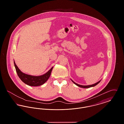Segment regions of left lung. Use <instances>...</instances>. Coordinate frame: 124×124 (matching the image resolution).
<instances>
[{"label":"left lung","mask_w":124,"mask_h":124,"mask_svg":"<svg viewBox=\"0 0 124 124\" xmlns=\"http://www.w3.org/2000/svg\"><path fill=\"white\" fill-rule=\"evenodd\" d=\"M71 81H72L76 85H77V86H79V87H82V88H90V87H93V86H94L95 85H98L99 83L100 82L101 80L99 81V82H98L96 83H95L94 84H93V85H78V84L77 83L74 82L73 81H72V80H71Z\"/></svg>","instance_id":"obj_1"}]
</instances>
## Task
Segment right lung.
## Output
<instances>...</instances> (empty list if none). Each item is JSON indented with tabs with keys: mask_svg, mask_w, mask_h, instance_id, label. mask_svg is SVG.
I'll list each match as a JSON object with an SVG mask.
<instances>
[{
	"mask_svg": "<svg viewBox=\"0 0 124 124\" xmlns=\"http://www.w3.org/2000/svg\"><path fill=\"white\" fill-rule=\"evenodd\" d=\"M14 64L18 76L20 78V79L25 84L31 86H37L44 84L50 76L51 72L53 68V67L49 71L43 75L39 76H34L23 73L19 69L14 61Z\"/></svg>",
	"mask_w": 124,
	"mask_h": 124,
	"instance_id": "right-lung-1",
	"label": "right lung"
}]
</instances>
